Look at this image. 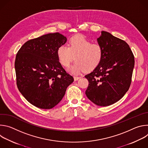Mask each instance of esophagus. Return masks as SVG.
<instances>
[{"instance_id": "1", "label": "esophagus", "mask_w": 148, "mask_h": 148, "mask_svg": "<svg viewBox=\"0 0 148 148\" xmlns=\"http://www.w3.org/2000/svg\"><path fill=\"white\" fill-rule=\"evenodd\" d=\"M80 77H77V76H74V79L75 81H77L78 79H79Z\"/></svg>"}]
</instances>
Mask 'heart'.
Here are the masks:
<instances>
[{"instance_id": "obj_1", "label": "heart", "mask_w": 148, "mask_h": 148, "mask_svg": "<svg viewBox=\"0 0 148 148\" xmlns=\"http://www.w3.org/2000/svg\"><path fill=\"white\" fill-rule=\"evenodd\" d=\"M102 47L92 42L85 36L77 34L71 37L69 41V47L60 46L57 51L58 60L60 64L69 67L72 61L76 60L69 69V71L77 74L85 70L90 71L95 69L103 57Z\"/></svg>"}]
</instances>
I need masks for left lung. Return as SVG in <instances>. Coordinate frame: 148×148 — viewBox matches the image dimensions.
Here are the masks:
<instances>
[{"instance_id":"obj_1","label":"left lung","mask_w":148,"mask_h":148,"mask_svg":"<svg viewBox=\"0 0 148 148\" xmlns=\"http://www.w3.org/2000/svg\"><path fill=\"white\" fill-rule=\"evenodd\" d=\"M103 54L99 64L85 75L89 85L88 98L98 106H109L121 99L130 88L135 64L134 56L126 42L102 31L97 38Z\"/></svg>"}]
</instances>
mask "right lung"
I'll use <instances>...</instances> for the list:
<instances>
[{"mask_svg":"<svg viewBox=\"0 0 148 148\" xmlns=\"http://www.w3.org/2000/svg\"><path fill=\"white\" fill-rule=\"evenodd\" d=\"M67 41L59 33L27 41L18 51L14 67L17 88L34 106L49 110L64 96L74 81L58 61L57 51Z\"/></svg>","mask_w":148,"mask_h":148,"instance_id":"right-lung-1","label":"right lung"}]
</instances>
